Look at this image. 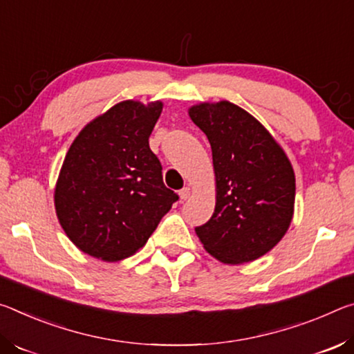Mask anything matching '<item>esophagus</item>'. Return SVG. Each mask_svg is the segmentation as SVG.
Listing matches in <instances>:
<instances>
[{"instance_id":"34e87169","label":"esophagus","mask_w":354,"mask_h":354,"mask_svg":"<svg viewBox=\"0 0 354 354\" xmlns=\"http://www.w3.org/2000/svg\"><path fill=\"white\" fill-rule=\"evenodd\" d=\"M180 199L182 201H187V199H189V196H191V188L189 187H185L183 189H180Z\"/></svg>"}]
</instances>
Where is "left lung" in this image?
Wrapping results in <instances>:
<instances>
[{
	"instance_id": "obj_1",
	"label": "left lung",
	"mask_w": 354,
	"mask_h": 354,
	"mask_svg": "<svg viewBox=\"0 0 354 354\" xmlns=\"http://www.w3.org/2000/svg\"><path fill=\"white\" fill-rule=\"evenodd\" d=\"M188 114L210 142L216 182L215 212L196 235L219 262H252L290 227L293 166L271 133L234 103L204 102Z\"/></svg>"
}]
</instances>
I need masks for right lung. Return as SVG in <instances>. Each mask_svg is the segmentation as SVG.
I'll return each instance as SVG.
<instances>
[{
    "mask_svg": "<svg viewBox=\"0 0 354 354\" xmlns=\"http://www.w3.org/2000/svg\"><path fill=\"white\" fill-rule=\"evenodd\" d=\"M163 102L124 100L75 138L55 188L61 227L95 259L118 262L146 245L178 196L166 188L149 136Z\"/></svg>",
    "mask_w": 354,
    "mask_h": 354,
    "instance_id": "obj_1",
    "label": "right lung"
}]
</instances>
